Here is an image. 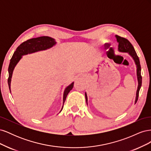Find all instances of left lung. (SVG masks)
Returning a JSON list of instances; mask_svg holds the SVG:
<instances>
[{"instance_id": "obj_1", "label": "left lung", "mask_w": 151, "mask_h": 151, "mask_svg": "<svg viewBox=\"0 0 151 151\" xmlns=\"http://www.w3.org/2000/svg\"><path fill=\"white\" fill-rule=\"evenodd\" d=\"M116 38L117 40V42L118 43V50L121 52H128L129 53L131 57L134 58V60L135 62V64L137 65V79H138V88L137 91V94H136V99H135V102L137 103L139 98V91L141 88L142 86V76H141V67H140V63L139 61V57L137 55L135 49L134 47L132 46V45L130 43L129 40L127 39L121 37L120 36L116 35ZM85 97L86 100V103L88 104V98H87V94L85 93Z\"/></svg>"}]
</instances>
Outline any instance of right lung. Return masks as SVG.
I'll use <instances>...</instances> for the list:
<instances>
[{"mask_svg": "<svg viewBox=\"0 0 151 151\" xmlns=\"http://www.w3.org/2000/svg\"><path fill=\"white\" fill-rule=\"evenodd\" d=\"M56 42L55 40L52 38L48 37V36H41L36 38H32L28 40L26 42L22 43L19 47H18L16 51L14 53L13 55L10 60L9 65V78H8V85L11 92V81L12 78V75L13 70L15 66L19 61L22 57V55H26L28 53H31L36 52L40 50H47L52 47L53 45H55ZM74 87V83H72L70 85L68 86L65 89L64 93H63V101L64 103L67 98V96L70 92V90ZM63 108V107H62ZM62 111V110H61Z\"/></svg>", "mask_w": 151, "mask_h": 151, "instance_id": "add662e5", "label": "right lung"}]
</instances>
